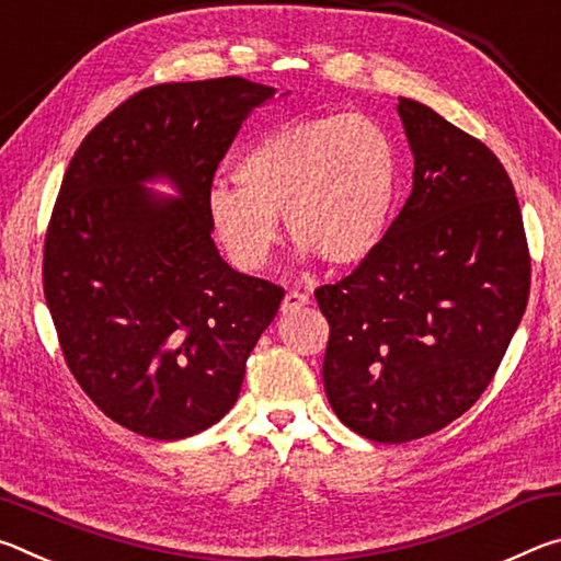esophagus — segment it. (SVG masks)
<instances>
[{
	"mask_svg": "<svg viewBox=\"0 0 561 561\" xmlns=\"http://www.w3.org/2000/svg\"><path fill=\"white\" fill-rule=\"evenodd\" d=\"M309 304V294L301 291H289L287 297L282 301V314H291V311H299Z\"/></svg>",
	"mask_w": 561,
	"mask_h": 561,
	"instance_id": "obj_1",
	"label": "esophagus"
}]
</instances>
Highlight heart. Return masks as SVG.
<instances>
[{
  "label": "heart",
  "instance_id": "heart-1",
  "mask_svg": "<svg viewBox=\"0 0 561 561\" xmlns=\"http://www.w3.org/2000/svg\"><path fill=\"white\" fill-rule=\"evenodd\" d=\"M234 183L210 190L207 213L240 267L267 262L279 215L294 244L351 267L383 242L401 156L391 133L368 116L307 118L254 140L237 160Z\"/></svg>",
  "mask_w": 561,
  "mask_h": 561
}]
</instances>
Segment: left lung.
I'll use <instances>...</instances> for the list:
<instances>
[{"instance_id":"1","label":"left lung","mask_w":561,"mask_h":561,"mask_svg":"<svg viewBox=\"0 0 561 561\" xmlns=\"http://www.w3.org/2000/svg\"><path fill=\"white\" fill-rule=\"evenodd\" d=\"M413 190L378 250L317 289L324 388L376 443L445 428L490 386L529 297V252L507 170L433 108L398 99Z\"/></svg>"}]
</instances>
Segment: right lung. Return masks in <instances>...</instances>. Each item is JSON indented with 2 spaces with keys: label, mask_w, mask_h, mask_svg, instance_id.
I'll return each instance as SVG.
<instances>
[{
  "label": "right lung",
  "mask_w": 561,
  "mask_h": 561,
  "mask_svg": "<svg viewBox=\"0 0 561 561\" xmlns=\"http://www.w3.org/2000/svg\"><path fill=\"white\" fill-rule=\"evenodd\" d=\"M274 93L240 76L144 89L66 168L44 297L83 393L146 438H190L220 421L279 309L282 287L220 257L207 213L217 165ZM156 179L176 197L150 191Z\"/></svg>",
  "instance_id": "obj_1"
}]
</instances>
